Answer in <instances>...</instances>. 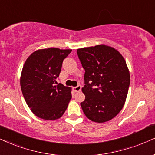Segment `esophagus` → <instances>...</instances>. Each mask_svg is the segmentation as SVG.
Wrapping results in <instances>:
<instances>
[{"mask_svg": "<svg viewBox=\"0 0 155 155\" xmlns=\"http://www.w3.org/2000/svg\"><path fill=\"white\" fill-rule=\"evenodd\" d=\"M81 85H78V86L76 87H73V90L74 91H75V92H80V91H81Z\"/></svg>", "mask_w": 155, "mask_h": 155, "instance_id": "34e87169", "label": "esophagus"}]
</instances>
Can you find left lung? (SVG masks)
<instances>
[{
	"mask_svg": "<svg viewBox=\"0 0 155 155\" xmlns=\"http://www.w3.org/2000/svg\"><path fill=\"white\" fill-rule=\"evenodd\" d=\"M85 69V99L81 103L91 121L104 123L121 111L127 99L130 73L121 53L105 45L77 49Z\"/></svg>",
	"mask_w": 155,
	"mask_h": 155,
	"instance_id": "obj_1",
	"label": "left lung"
}]
</instances>
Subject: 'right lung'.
<instances>
[{
  "instance_id": "right-lung-1",
  "label": "right lung",
  "mask_w": 155,
  "mask_h": 155,
  "mask_svg": "<svg viewBox=\"0 0 155 155\" xmlns=\"http://www.w3.org/2000/svg\"><path fill=\"white\" fill-rule=\"evenodd\" d=\"M72 49H41L26 59L21 74V88L32 113L45 120H56L62 116L72 98L70 87L54 85L63 60Z\"/></svg>"
}]
</instances>
